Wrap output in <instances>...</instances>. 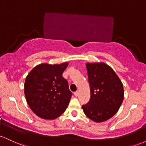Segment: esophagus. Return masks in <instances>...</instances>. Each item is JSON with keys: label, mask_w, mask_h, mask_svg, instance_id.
Instances as JSON below:
<instances>
[{"label": "esophagus", "mask_w": 146, "mask_h": 146, "mask_svg": "<svg viewBox=\"0 0 146 146\" xmlns=\"http://www.w3.org/2000/svg\"><path fill=\"white\" fill-rule=\"evenodd\" d=\"M74 95H75V96H76V97H78V95H79V92H78V91L75 92V93H74Z\"/></svg>", "instance_id": "obj_1"}]
</instances>
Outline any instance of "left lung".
Wrapping results in <instances>:
<instances>
[{"instance_id":"1","label":"left lung","mask_w":146,"mask_h":146,"mask_svg":"<svg viewBox=\"0 0 146 146\" xmlns=\"http://www.w3.org/2000/svg\"><path fill=\"white\" fill-rule=\"evenodd\" d=\"M86 66L91 96L89 102L82 106L84 113L93 121H107L117 113L123 102V84L104 62H87Z\"/></svg>"}]
</instances>
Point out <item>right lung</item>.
<instances>
[{"mask_svg": "<svg viewBox=\"0 0 146 146\" xmlns=\"http://www.w3.org/2000/svg\"><path fill=\"white\" fill-rule=\"evenodd\" d=\"M68 64V62L60 64L42 63L27 75L24 85L25 99L37 116L52 120L66 110L72 93L67 80L62 75Z\"/></svg>", "mask_w": 146, "mask_h": 146, "instance_id": "right-lung-1", "label": "right lung"}]
</instances>
